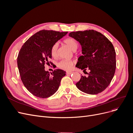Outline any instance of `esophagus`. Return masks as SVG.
<instances>
[{
  "instance_id": "esophagus-1",
  "label": "esophagus",
  "mask_w": 133,
  "mask_h": 133,
  "mask_svg": "<svg viewBox=\"0 0 133 133\" xmlns=\"http://www.w3.org/2000/svg\"><path fill=\"white\" fill-rule=\"evenodd\" d=\"M72 73H73V72H72V71H66L67 74H71Z\"/></svg>"
}]
</instances>
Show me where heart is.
<instances>
[{
	"label": "heart",
	"instance_id": "b5f03b06",
	"mask_svg": "<svg viewBox=\"0 0 133 133\" xmlns=\"http://www.w3.org/2000/svg\"><path fill=\"white\" fill-rule=\"evenodd\" d=\"M63 43L70 48V49L75 51L78 47L79 44L76 39L71 37L65 38L63 41ZM58 45L57 43H54L51 46L50 49V53L52 57L56 58L58 55ZM74 64V62L70 59H63L59 62L57 64V66L62 70H69Z\"/></svg>",
	"mask_w": 133,
	"mask_h": 133
}]
</instances>
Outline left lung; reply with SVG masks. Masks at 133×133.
<instances>
[{
    "instance_id": "8db88e82",
    "label": "left lung",
    "mask_w": 133,
    "mask_h": 133,
    "mask_svg": "<svg viewBox=\"0 0 133 133\" xmlns=\"http://www.w3.org/2000/svg\"><path fill=\"white\" fill-rule=\"evenodd\" d=\"M69 35L78 41L82 48L83 55L79 58L76 66L84 73L89 70L88 76L82 75L76 87L89 94L102 92L115 74L116 53L113 45L105 36L94 30L73 31Z\"/></svg>"
}]
</instances>
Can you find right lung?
Here are the masks:
<instances>
[{"label":"right lung","mask_w":133,"mask_h":133,"mask_svg":"<svg viewBox=\"0 0 133 133\" xmlns=\"http://www.w3.org/2000/svg\"><path fill=\"white\" fill-rule=\"evenodd\" d=\"M68 32L42 30L28 39L22 46L17 58L20 76L24 85L34 96L46 98L59 87L65 71L54 70L51 75L45 70V64L50 63V49Z\"/></svg>","instance_id":"obj_1"}]
</instances>
